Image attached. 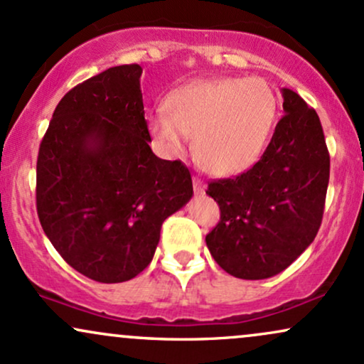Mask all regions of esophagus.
<instances>
[{
    "instance_id": "34e87169",
    "label": "esophagus",
    "mask_w": 364,
    "mask_h": 364,
    "mask_svg": "<svg viewBox=\"0 0 364 364\" xmlns=\"http://www.w3.org/2000/svg\"><path fill=\"white\" fill-rule=\"evenodd\" d=\"M192 183H194V192H196V194H198V196L204 194V183L200 182L198 177H194V178H192Z\"/></svg>"
}]
</instances>
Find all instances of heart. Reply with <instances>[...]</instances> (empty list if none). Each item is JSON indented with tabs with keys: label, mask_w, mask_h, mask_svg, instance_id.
<instances>
[{
	"label": "heart",
	"mask_w": 364,
	"mask_h": 364,
	"mask_svg": "<svg viewBox=\"0 0 364 364\" xmlns=\"http://www.w3.org/2000/svg\"><path fill=\"white\" fill-rule=\"evenodd\" d=\"M277 95L262 78L198 80L175 88L165 110L149 114L151 136L166 153L194 136V155L218 177L247 172L266 149L277 119Z\"/></svg>",
	"instance_id": "heart-1"
}]
</instances>
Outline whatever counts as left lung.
<instances>
[{"label":"left lung","mask_w":364,"mask_h":364,"mask_svg":"<svg viewBox=\"0 0 364 364\" xmlns=\"http://www.w3.org/2000/svg\"><path fill=\"white\" fill-rule=\"evenodd\" d=\"M284 115L250 170L220 178L206 194L220 223L206 235L218 266L240 279H267L291 266L317 237L331 156L317 112L283 88Z\"/></svg>","instance_id":"obj_1"}]
</instances>
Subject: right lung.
Instances as JSON below:
<instances>
[{"mask_svg":"<svg viewBox=\"0 0 364 364\" xmlns=\"http://www.w3.org/2000/svg\"><path fill=\"white\" fill-rule=\"evenodd\" d=\"M139 64H122L61 98L37 158V215L54 249L98 283L148 267L161 223L189 203L191 172L149 148Z\"/></svg>","mask_w":364,"mask_h":364,"instance_id":"obj_1","label":"right lung"}]
</instances>
